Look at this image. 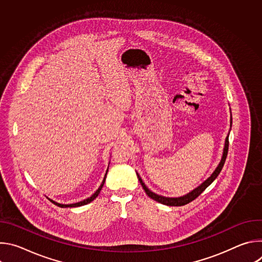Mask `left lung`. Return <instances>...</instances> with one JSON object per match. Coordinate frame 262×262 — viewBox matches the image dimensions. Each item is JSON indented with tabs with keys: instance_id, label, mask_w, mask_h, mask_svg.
<instances>
[{
	"instance_id": "1",
	"label": "left lung",
	"mask_w": 262,
	"mask_h": 262,
	"mask_svg": "<svg viewBox=\"0 0 262 262\" xmlns=\"http://www.w3.org/2000/svg\"><path fill=\"white\" fill-rule=\"evenodd\" d=\"M231 125H232V116H231V119H230V126H231ZM228 147H229V134H228V136L226 137V140H225V146H224L223 157H222V159H221V162H220V164L217 165L216 169L213 171V173H212L204 182H202V183L198 186V188L194 189V190H193L192 192H190L189 194H186V195L181 196V197L170 198V197H164V196L158 195V194L151 192L150 190H149V189L147 188V186L145 185V183L143 182L142 178L140 177V175H139L138 173H137V176H138V178H139L140 183H141L142 186H143V189H144L145 193L148 195L149 198H151V199H154V200H156V201H158V202H160V203H162V204L169 205V206H182V205H185V204H188V203L192 202L193 200H195V199L207 188V186H208L209 184H211V182L217 177V175L220 174V172H221L222 169H223L224 164H225V161H226V158H227V154H228Z\"/></svg>"
}]
</instances>
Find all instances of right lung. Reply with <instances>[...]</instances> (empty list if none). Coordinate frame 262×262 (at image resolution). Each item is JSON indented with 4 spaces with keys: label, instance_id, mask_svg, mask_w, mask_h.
I'll return each mask as SVG.
<instances>
[{
    "label": "right lung",
    "instance_id": "1",
    "mask_svg": "<svg viewBox=\"0 0 262 262\" xmlns=\"http://www.w3.org/2000/svg\"><path fill=\"white\" fill-rule=\"evenodd\" d=\"M106 173H107V170H106V172H105V175H104V177H103V180H102L100 186L98 188V190H97L91 197H89V198H87V199H85V200H83V201H81V202H77V203H73V204H60V203H58V202H56V201H54V200H52V199H50V198H49V200H50L52 203H54L55 205L59 206V207H78V206H82V205L88 204V203H90L91 201H93V200L98 196V194L100 193V191H101V189H102V186H103V183H104V181H105Z\"/></svg>",
    "mask_w": 262,
    "mask_h": 262
}]
</instances>
